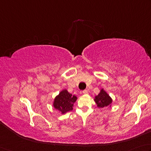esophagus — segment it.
<instances>
[{"instance_id":"esophagus-1","label":"esophagus","mask_w":151,"mask_h":151,"mask_svg":"<svg viewBox=\"0 0 151 151\" xmlns=\"http://www.w3.org/2000/svg\"><path fill=\"white\" fill-rule=\"evenodd\" d=\"M83 94H86V95H88V90H83Z\"/></svg>"}]
</instances>
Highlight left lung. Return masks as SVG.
<instances>
[{
  "label": "left lung",
  "mask_w": 151,
  "mask_h": 151,
  "mask_svg": "<svg viewBox=\"0 0 151 151\" xmlns=\"http://www.w3.org/2000/svg\"><path fill=\"white\" fill-rule=\"evenodd\" d=\"M94 101L98 108H104L107 106H111L113 99L104 89H101L97 96H95Z\"/></svg>",
  "instance_id": "obj_1"
}]
</instances>
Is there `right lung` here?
I'll return each instance as SVG.
<instances>
[{"mask_svg": "<svg viewBox=\"0 0 151 151\" xmlns=\"http://www.w3.org/2000/svg\"><path fill=\"white\" fill-rule=\"evenodd\" d=\"M77 99L76 96H72L67 89H64L55 96L53 101V107L62 114H65L73 109V104Z\"/></svg>", "mask_w": 151, "mask_h": 151, "instance_id": "obj_1", "label": "right lung"}]
</instances>
